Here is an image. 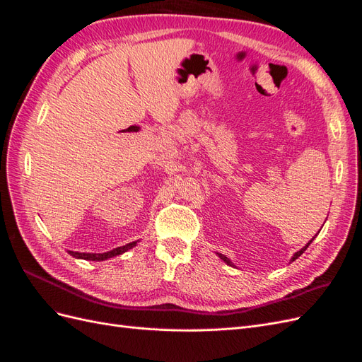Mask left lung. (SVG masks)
<instances>
[{
    "label": "left lung",
    "instance_id": "left-lung-1",
    "mask_svg": "<svg viewBox=\"0 0 362 362\" xmlns=\"http://www.w3.org/2000/svg\"><path fill=\"white\" fill-rule=\"evenodd\" d=\"M319 233H320V231H319ZM314 238H315V237H313V238L310 240V242H308V243H306V245H305V246H303V247H302L300 250H298V252H296V254H294V255L291 257V259H290V261H294V259H298V258H299V257H300V255L303 254V252L306 250V247H308V246H310V245L313 243V240H314ZM217 255H218V258H221V259H223V261L226 262V264H228V266H234V264H233V261H231V259H229V258H228L226 255H223V254H217Z\"/></svg>",
    "mask_w": 362,
    "mask_h": 362
}]
</instances>
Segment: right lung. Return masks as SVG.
<instances>
[{"mask_svg":"<svg viewBox=\"0 0 362 362\" xmlns=\"http://www.w3.org/2000/svg\"><path fill=\"white\" fill-rule=\"evenodd\" d=\"M139 242V240H137ZM137 242H131L125 246H120V247H116L113 250H108V252H104V254H86V252H74V250H68L69 254L75 258H80V259H87V261H104V259H108V258H113V257H117V255H122L124 252H127L128 249H133Z\"/></svg>","mask_w":362,"mask_h":362,"instance_id":"add662e5","label":"right lung"}]
</instances>
